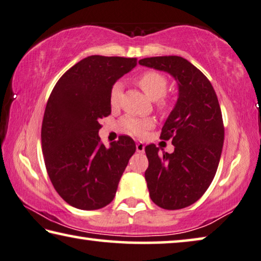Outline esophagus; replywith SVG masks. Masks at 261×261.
Masks as SVG:
<instances>
[{
    "instance_id": "obj_1",
    "label": "esophagus",
    "mask_w": 261,
    "mask_h": 261,
    "mask_svg": "<svg viewBox=\"0 0 261 261\" xmlns=\"http://www.w3.org/2000/svg\"><path fill=\"white\" fill-rule=\"evenodd\" d=\"M136 150H137L138 153H144V151H145V145L139 142L137 143V145H136Z\"/></svg>"
}]
</instances>
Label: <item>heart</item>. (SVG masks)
<instances>
[{
	"label": "heart",
	"mask_w": 261,
	"mask_h": 261,
	"mask_svg": "<svg viewBox=\"0 0 261 261\" xmlns=\"http://www.w3.org/2000/svg\"><path fill=\"white\" fill-rule=\"evenodd\" d=\"M137 84L143 89V92L147 95L148 98L153 101H156L161 98L167 90V79L163 74L155 71H148L143 73L138 77ZM123 86L121 82H116L114 84L113 88L110 90V105L111 107H117L119 105L122 96ZM159 106H166V101L160 100ZM153 125V121L151 118H142L136 117V116H125L122 119L123 129L134 135H143L148 127Z\"/></svg>",
	"instance_id": "1"
}]
</instances>
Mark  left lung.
<instances>
[{
    "mask_svg": "<svg viewBox=\"0 0 261 261\" xmlns=\"http://www.w3.org/2000/svg\"><path fill=\"white\" fill-rule=\"evenodd\" d=\"M139 64L168 73L177 84L176 103L161 130V138H172L174 152L147 145L145 180L156 205L182 209L203 195L216 174L224 143L220 103L206 76L184 58L152 57Z\"/></svg>",
    "mask_w": 261,
    "mask_h": 261,
    "instance_id": "left-lung-1",
    "label": "left lung"
}]
</instances>
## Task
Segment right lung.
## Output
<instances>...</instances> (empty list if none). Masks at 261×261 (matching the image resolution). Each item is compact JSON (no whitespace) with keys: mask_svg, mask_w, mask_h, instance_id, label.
I'll list each match as a JSON object with an SVG mask.
<instances>
[{"mask_svg":"<svg viewBox=\"0 0 261 261\" xmlns=\"http://www.w3.org/2000/svg\"><path fill=\"white\" fill-rule=\"evenodd\" d=\"M136 65V58L87 57L59 79L49 95L41 150L53 187L74 208L96 210L109 204L136 151L127 136L109 147L98 136L100 121L111 113V88Z\"/></svg>","mask_w":261,"mask_h":261,"instance_id":"obj_1","label":"right lung"}]
</instances>
